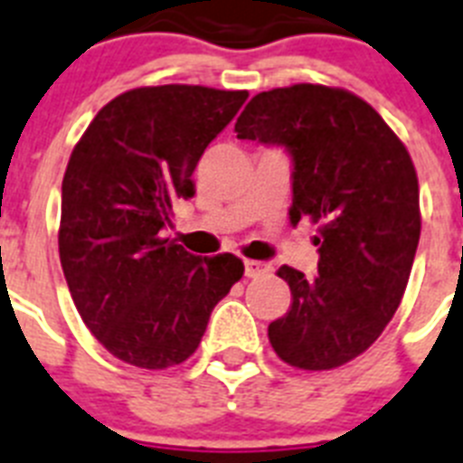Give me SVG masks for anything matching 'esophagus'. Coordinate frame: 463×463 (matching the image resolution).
<instances>
[{
    "label": "esophagus",
    "instance_id": "esophagus-1",
    "mask_svg": "<svg viewBox=\"0 0 463 463\" xmlns=\"http://www.w3.org/2000/svg\"><path fill=\"white\" fill-rule=\"evenodd\" d=\"M270 273V266L264 261H254V259H247L244 261V276L247 278H264Z\"/></svg>",
    "mask_w": 463,
    "mask_h": 463
}]
</instances>
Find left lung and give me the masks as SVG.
<instances>
[{"instance_id":"obj_1","label":"left lung","mask_w":463,"mask_h":463,"mask_svg":"<svg viewBox=\"0 0 463 463\" xmlns=\"http://www.w3.org/2000/svg\"><path fill=\"white\" fill-rule=\"evenodd\" d=\"M235 133L292 154L290 221L318 225V276L278 269L292 304L269 326L270 347L302 371L352 362L394 317L419 247L407 146L362 97L311 82L251 97Z\"/></svg>"}]
</instances>
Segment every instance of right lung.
Instances as JSON below:
<instances>
[{"mask_svg": "<svg viewBox=\"0 0 463 463\" xmlns=\"http://www.w3.org/2000/svg\"><path fill=\"white\" fill-rule=\"evenodd\" d=\"M247 90H128L92 118L61 183L59 257L71 297L107 352L137 368L194 354L213 307L244 273L235 254L194 257L164 238L173 206Z\"/></svg>", "mask_w": 463, "mask_h": 463, "instance_id": "obj_1", "label": "right lung"}]
</instances>
